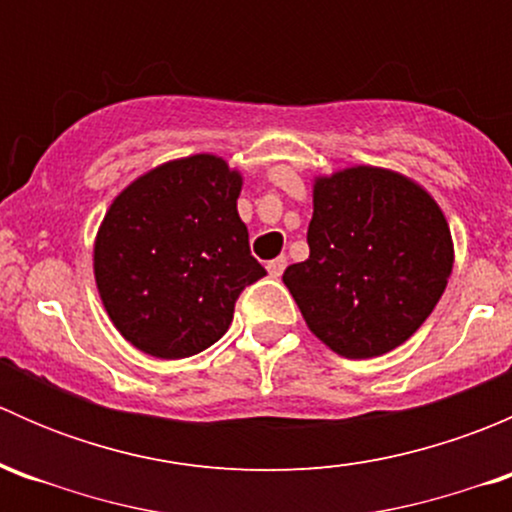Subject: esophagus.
<instances>
[{"instance_id": "1", "label": "esophagus", "mask_w": 512, "mask_h": 512, "mask_svg": "<svg viewBox=\"0 0 512 512\" xmlns=\"http://www.w3.org/2000/svg\"><path fill=\"white\" fill-rule=\"evenodd\" d=\"M285 267H287V257H277V260L267 262V272H270L272 277H282Z\"/></svg>"}]
</instances>
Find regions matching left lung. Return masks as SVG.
I'll use <instances>...</instances> for the list:
<instances>
[{"label":"left lung","mask_w":512,"mask_h":512,"mask_svg":"<svg viewBox=\"0 0 512 512\" xmlns=\"http://www.w3.org/2000/svg\"><path fill=\"white\" fill-rule=\"evenodd\" d=\"M309 257L285 270L307 327L347 359H371L426 322L453 242L436 200L391 170L347 168L314 183Z\"/></svg>","instance_id":"8db88e82"}]
</instances>
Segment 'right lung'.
<instances>
[{
	"mask_svg": "<svg viewBox=\"0 0 512 512\" xmlns=\"http://www.w3.org/2000/svg\"><path fill=\"white\" fill-rule=\"evenodd\" d=\"M240 173L190 156L128 185L103 218L96 285L118 332L141 352L183 359L227 332L242 289L267 275L237 215Z\"/></svg>",
	"mask_w": 512,
	"mask_h": 512,
	"instance_id": "right-lung-1",
	"label": "right lung"
}]
</instances>
